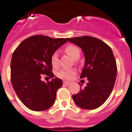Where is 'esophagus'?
Wrapping results in <instances>:
<instances>
[{
    "mask_svg": "<svg viewBox=\"0 0 132 132\" xmlns=\"http://www.w3.org/2000/svg\"><path fill=\"white\" fill-rule=\"evenodd\" d=\"M63 84H64V85H66V86H69V85H71V82H67V81H64Z\"/></svg>",
    "mask_w": 132,
    "mask_h": 132,
    "instance_id": "obj_1",
    "label": "esophagus"
}]
</instances>
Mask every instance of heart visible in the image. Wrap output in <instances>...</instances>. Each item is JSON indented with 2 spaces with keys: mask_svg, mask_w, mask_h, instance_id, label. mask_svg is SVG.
Masks as SVG:
<instances>
[{
  "mask_svg": "<svg viewBox=\"0 0 132 132\" xmlns=\"http://www.w3.org/2000/svg\"><path fill=\"white\" fill-rule=\"evenodd\" d=\"M65 52L66 53L73 59V60H77L80 57V52L78 47L74 45H69L65 48ZM51 62L53 66L57 65L58 63V55L57 52H54L51 56ZM76 73V71L74 69H64L61 70L59 72L58 75L61 78L65 79H71Z\"/></svg>",
  "mask_w": 132,
  "mask_h": 132,
  "instance_id": "heart-1",
  "label": "heart"
}]
</instances>
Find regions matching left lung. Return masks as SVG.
Returning a JSON list of instances; mask_svg holds the SVG:
<instances>
[{"instance_id": "left-lung-1", "label": "left lung", "mask_w": 132, "mask_h": 132, "mask_svg": "<svg viewBox=\"0 0 132 132\" xmlns=\"http://www.w3.org/2000/svg\"><path fill=\"white\" fill-rule=\"evenodd\" d=\"M66 39L82 49L85 62L80 78L88 80L83 89L73 95V101L83 109H96L109 97L116 81L117 66L112 50L102 40L91 36Z\"/></svg>"}]
</instances>
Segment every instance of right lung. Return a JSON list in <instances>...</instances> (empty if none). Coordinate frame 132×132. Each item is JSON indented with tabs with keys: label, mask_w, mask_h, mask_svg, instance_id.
<instances>
[{
	"label": "right lung",
	"mask_w": 132,
	"mask_h": 132,
	"mask_svg": "<svg viewBox=\"0 0 132 132\" xmlns=\"http://www.w3.org/2000/svg\"><path fill=\"white\" fill-rule=\"evenodd\" d=\"M67 41L42 35L24 39L15 50L10 63V79L20 101L31 110L44 111L54 104L56 92L62 87V80L52 72L51 56ZM53 78L45 83L42 74Z\"/></svg>",
	"instance_id": "1"
}]
</instances>
